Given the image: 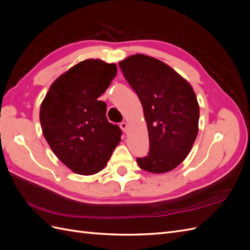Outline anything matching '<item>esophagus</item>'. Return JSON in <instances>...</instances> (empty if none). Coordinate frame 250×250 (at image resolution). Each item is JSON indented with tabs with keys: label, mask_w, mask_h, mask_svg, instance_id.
I'll return each mask as SVG.
<instances>
[{
	"label": "esophagus",
	"mask_w": 250,
	"mask_h": 250,
	"mask_svg": "<svg viewBox=\"0 0 250 250\" xmlns=\"http://www.w3.org/2000/svg\"><path fill=\"white\" fill-rule=\"evenodd\" d=\"M120 127H121V129H122L124 132H126L127 130H128V124L126 123V122H122L120 124Z\"/></svg>",
	"instance_id": "34e87169"
}]
</instances>
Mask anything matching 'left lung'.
I'll return each mask as SVG.
<instances>
[{
	"label": "left lung",
	"mask_w": 250,
	"mask_h": 250,
	"mask_svg": "<svg viewBox=\"0 0 250 250\" xmlns=\"http://www.w3.org/2000/svg\"><path fill=\"white\" fill-rule=\"evenodd\" d=\"M142 103L149 153L137 162L154 174L172 171L190 153L198 134L199 104L192 85L154 57L134 54L119 62Z\"/></svg>",
	"instance_id": "8db88e82"
}]
</instances>
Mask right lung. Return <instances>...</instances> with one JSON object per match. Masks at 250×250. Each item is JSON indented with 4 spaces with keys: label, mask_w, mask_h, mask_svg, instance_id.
Wrapping results in <instances>:
<instances>
[{
    "label": "right lung",
    "mask_w": 250,
    "mask_h": 250,
    "mask_svg": "<svg viewBox=\"0 0 250 250\" xmlns=\"http://www.w3.org/2000/svg\"><path fill=\"white\" fill-rule=\"evenodd\" d=\"M116 63L85 59L52 83L41 104L42 134L54 154L80 175L103 170L121 142L99 98L116 77Z\"/></svg>",
    "instance_id": "right-lung-1"
}]
</instances>
